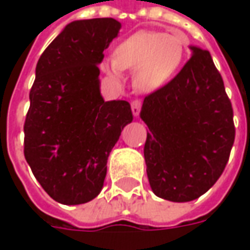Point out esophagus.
Wrapping results in <instances>:
<instances>
[{"label": "esophagus", "mask_w": 250, "mask_h": 250, "mask_svg": "<svg viewBox=\"0 0 250 250\" xmlns=\"http://www.w3.org/2000/svg\"><path fill=\"white\" fill-rule=\"evenodd\" d=\"M131 108H132V114H134V116H138L142 108L141 100H132V103H131Z\"/></svg>", "instance_id": "esophagus-1"}]
</instances>
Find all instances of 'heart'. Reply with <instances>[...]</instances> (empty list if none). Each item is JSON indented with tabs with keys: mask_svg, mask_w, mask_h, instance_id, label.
<instances>
[{
	"mask_svg": "<svg viewBox=\"0 0 250 250\" xmlns=\"http://www.w3.org/2000/svg\"><path fill=\"white\" fill-rule=\"evenodd\" d=\"M185 52V41L179 35L142 30L118 44L114 59L104 62L102 69L116 82L123 80V69H135V87L142 92H152L171 80L184 62Z\"/></svg>",
	"mask_w": 250,
	"mask_h": 250,
	"instance_id": "obj_1",
	"label": "heart"
}]
</instances>
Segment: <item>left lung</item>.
Segmentation results:
<instances>
[{"instance_id": "1", "label": "left lung", "mask_w": 250, "mask_h": 250, "mask_svg": "<svg viewBox=\"0 0 250 250\" xmlns=\"http://www.w3.org/2000/svg\"><path fill=\"white\" fill-rule=\"evenodd\" d=\"M178 75L148 93L141 118L147 177L159 198L188 202L224 173L234 143L233 108L209 51L191 46Z\"/></svg>"}]
</instances>
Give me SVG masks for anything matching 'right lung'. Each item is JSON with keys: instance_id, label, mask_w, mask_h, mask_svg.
<instances>
[{"instance_id": "add662e5", "label": "right lung", "mask_w": 250, "mask_h": 250, "mask_svg": "<svg viewBox=\"0 0 250 250\" xmlns=\"http://www.w3.org/2000/svg\"><path fill=\"white\" fill-rule=\"evenodd\" d=\"M114 19L73 21L39 59L24 123V155L48 195L85 204L103 188L107 159L132 122L128 102H104L98 64L118 36Z\"/></svg>"}]
</instances>
